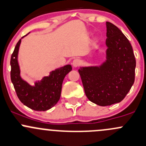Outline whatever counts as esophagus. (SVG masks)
<instances>
[{"label": "esophagus", "mask_w": 146, "mask_h": 146, "mask_svg": "<svg viewBox=\"0 0 146 146\" xmlns=\"http://www.w3.org/2000/svg\"><path fill=\"white\" fill-rule=\"evenodd\" d=\"M81 61L79 60V59H75V60H73L72 62V65L74 67H77L80 65Z\"/></svg>", "instance_id": "esophagus-1"}]
</instances>
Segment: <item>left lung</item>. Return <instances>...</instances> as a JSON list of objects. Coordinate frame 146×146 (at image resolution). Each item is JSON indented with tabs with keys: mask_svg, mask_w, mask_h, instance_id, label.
<instances>
[{
	"mask_svg": "<svg viewBox=\"0 0 146 146\" xmlns=\"http://www.w3.org/2000/svg\"><path fill=\"white\" fill-rule=\"evenodd\" d=\"M106 60L99 67H81L79 73L86 97L102 106L121 102L135 80V59L122 32L106 22Z\"/></svg>",
	"mask_w": 146,
	"mask_h": 146,
	"instance_id": "obj_1",
	"label": "left lung"
}]
</instances>
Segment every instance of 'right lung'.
Wrapping results in <instances>:
<instances>
[{"mask_svg":"<svg viewBox=\"0 0 146 146\" xmlns=\"http://www.w3.org/2000/svg\"><path fill=\"white\" fill-rule=\"evenodd\" d=\"M21 42V39L16 44L11 55V82L18 99L24 105L35 111H47L58 102L63 80L72 70V66L67 64L52 71L48 76H44L41 81L35 82V86H31L20 75L18 54Z\"/></svg>","mask_w":146,"mask_h":146,"instance_id":"right-lung-1","label":"right lung"}]
</instances>
